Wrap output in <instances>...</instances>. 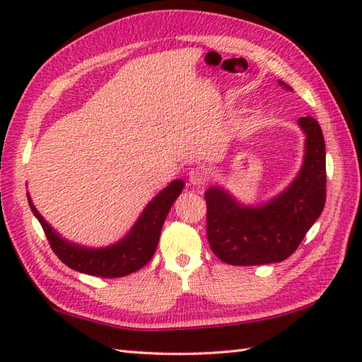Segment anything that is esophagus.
<instances>
[{
    "label": "esophagus",
    "mask_w": 362,
    "mask_h": 362,
    "mask_svg": "<svg viewBox=\"0 0 362 362\" xmlns=\"http://www.w3.org/2000/svg\"><path fill=\"white\" fill-rule=\"evenodd\" d=\"M206 179H209V177H206V173L199 168H193L188 174V180L191 185H194V187H202L206 182Z\"/></svg>",
    "instance_id": "1"
}]
</instances>
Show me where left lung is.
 <instances>
[{
    "mask_svg": "<svg viewBox=\"0 0 362 362\" xmlns=\"http://www.w3.org/2000/svg\"><path fill=\"white\" fill-rule=\"evenodd\" d=\"M280 86L291 90L283 81ZM305 134L300 171L269 201L243 204L226 188L205 191L206 238L214 255L227 264L258 266L284 261L302 243L325 206V140L319 122L298 118Z\"/></svg>",
    "mask_w": 362,
    "mask_h": 362,
    "instance_id": "8db88e82",
    "label": "left lung"
}]
</instances>
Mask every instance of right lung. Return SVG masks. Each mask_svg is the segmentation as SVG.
I'll use <instances>...</instances> for the list:
<instances>
[{
    "mask_svg": "<svg viewBox=\"0 0 362 362\" xmlns=\"http://www.w3.org/2000/svg\"><path fill=\"white\" fill-rule=\"evenodd\" d=\"M183 187H185L183 180H173L144 206L129 232L121 240L105 247H87V245L68 241L38 213L29 193L28 202L34 216L43 227L54 253L64 264L81 274L117 279V276L136 272L138 269L149 263L158 245L161 227Z\"/></svg>",
    "mask_w": 362,
    "mask_h": 362,
    "instance_id": "1",
    "label": "right lung"
}]
</instances>
